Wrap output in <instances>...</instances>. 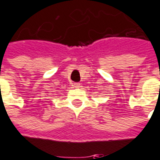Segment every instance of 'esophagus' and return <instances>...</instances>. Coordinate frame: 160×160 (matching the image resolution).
Wrapping results in <instances>:
<instances>
[{
	"instance_id": "1",
	"label": "esophagus",
	"mask_w": 160,
	"mask_h": 160,
	"mask_svg": "<svg viewBox=\"0 0 160 160\" xmlns=\"http://www.w3.org/2000/svg\"><path fill=\"white\" fill-rule=\"evenodd\" d=\"M72 86H73V88H80V86H81V85H80V83H73L72 84Z\"/></svg>"
}]
</instances>
